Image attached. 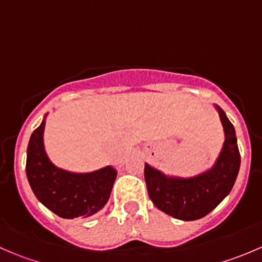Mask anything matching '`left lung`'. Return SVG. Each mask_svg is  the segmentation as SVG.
Wrapping results in <instances>:
<instances>
[{"mask_svg":"<svg viewBox=\"0 0 262 262\" xmlns=\"http://www.w3.org/2000/svg\"><path fill=\"white\" fill-rule=\"evenodd\" d=\"M224 132L219 156L210 168L190 178L166 175L144 165V180L153 204L180 221H196L215 209L231 192L241 165L234 126L226 113L214 104Z\"/></svg>","mask_w":262,"mask_h":262,"instance_id":"8db88e82","label":"left lung"}]
</instances>
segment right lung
<instances>
[{"label": "right lung", "instance_id": "right-lung-1", "mask_svg": "<svg viewBox=\"0 0 262 262\" xmlns=\"http://www.w3.org/2000/svg\"><path fill=\"white\" fill-rule=\"evenodd\" d=\"M48 113L33 132L26 152V178L39 202L59 215L73 219L91 216L109 200L116 170L113 166L91 172H72L55 166L44 147Z\"/></svg>", "mask_w": 262, "mask_h": 262}]
</instances>
